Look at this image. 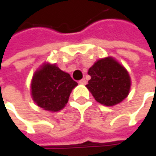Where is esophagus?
Masks as SVG:
<instances>
[{
  "mask_svg": "<svg viewBox=\"0 0 156 156\" xmlns=\"http://www.w3.org/2000/svg\"><path fill=\"white\" fill-rule=\"evenodd\" d=\"M78 83H79L80 85H86V84H87V81H86V79H80V80L78 81Z\"/></svg>",
  "mask_w": 156,
  "mask_h": 156,
  "instance_id": "1",
  "label": "esophagus"
}]
</instances>
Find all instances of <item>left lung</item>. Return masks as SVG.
<instances>
[{"instance_id":"1","label":"left lung","mask_w":156,"mask_h":156,"mask_svg":"<svg viewBox=\"0 0 156 156\" xmlns=\"http://www.w3.org/2000/svg\"><path fill=\"white\" fill-rule=\"evenodd\" d=\"M87 87L95 99L104 106H115L123 101L130 90V77L126 69L113 58L98 60L89 69Z\"/></svg>"}]
</instances>
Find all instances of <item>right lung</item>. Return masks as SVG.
I'll list each match as a JSON object with an SVG mask.
<instances>
[{"label":"right lung","mask_w":156,"mask_h":156,"mask_svg":"<svg viewBox=\"0 0 156 156\" xmlns=\"http://www.w3.org/2000/svg\"><path fill=\"white\" fill-rule=\"evenodd\" d=\"M77 85L69 74L60 70L56 65L45 64L32 78V98L44 110L56 112L66 106Z\"/></svg>","instance_id":"right-lung-1"}]
</instances>
